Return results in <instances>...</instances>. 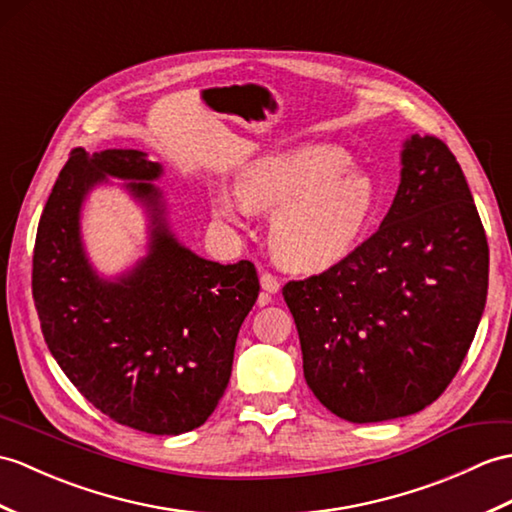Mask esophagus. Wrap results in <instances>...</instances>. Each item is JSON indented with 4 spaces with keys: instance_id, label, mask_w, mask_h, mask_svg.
Returning a JSON list of instances; mask_svg holds the SVG:
<instances>
[{
    "instance_id": "esophagus-1",
    "label": "esophagus",
    "mask_w": 512,
    "mask_h": 512,
    "mask_svg": "<svg viewBox=\"0 0 512 512\" xmlns=\"http://www.w3.org/2000/svg\"><path fill=\"white\" fill-rule=\"evenodd\" d=\"M259 281H261V290H264L266 294H275L281 288V281L277 279V275H272V272H261ZM264 303H266V299H264Z\"/></svg>"
}]
</instances>
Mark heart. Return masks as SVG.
<instances>
[{"mask_svg": "<svg viewBox=\"0 0 512 512\" xmlns=\"http://www.w3.org/2000/svg\"><path fill=\"white\" fill-rule=\"evenodd\" d=\"M347 168V152L336 146L272 152L244 170L240 194L220 189L213 207L227 220L248 207L275 209L268 233L275 257L292 270H325L351 253L373 209L371 185Z\"/></svg>", "mask_w": 512, "mask_h": 512, "instance_id": "1", "label": "heart"}]
</instances>
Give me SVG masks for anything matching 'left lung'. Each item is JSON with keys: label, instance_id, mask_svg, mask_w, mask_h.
<instances>
[{"label": "left lung", "instance_id": "8db88e82", "mask_svg": "<svg viewBox=\"0 0 512 512\" xmlns=\"http://www.w3.org/2000/svg\"><path fill=\"white\" fill-rule=\"evenodd\" d=\"M401 163L382 227L320 275L283 285L305 382L351 423L406 417L441 397L489 290V242L445 141L412 135Z\"/></svg>", "mask_w": 512, "mask_h": 512}]
</instances>
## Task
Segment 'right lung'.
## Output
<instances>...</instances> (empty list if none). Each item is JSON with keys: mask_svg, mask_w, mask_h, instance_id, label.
<instances>
[{"mask_svg": "<svg viewBox=\"0 0 512 512\" xmlns=\"http://www.w3.org/2000/svg\"><path fill=\"white\" fill-rule=\"evenodd\" d=\"M135 177L155 211L153 251L117 284L81 253V198L105 174ZM161 165L137 150H71L45 202L32 257V299L47 349L80 395L115 423L148 434L202 425L227 390L235 340L259 296L248 259L222 266L170 235L157 189Z\"/></svg>", "mask_w": 512, "mask_h": 512, "instance_id": "add662e5", "label": "right lung"}]
</instances>
